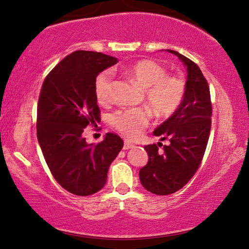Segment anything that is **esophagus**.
I'll return each instance as SVG.
<instances>
[{"label":"esophagus","mask_w":249,"mask_h":249,"mask_svg":"<svg viewBox=\"0 0 249 249\" xmlns=\"http://www.w3.org/2000/svg\"><path fill=\"white\" fill-rule=\"evenodd\" d=\"M134 147V144L133 142H128V141H125L124 142V146H123V149H129V148H133Z\"/></svg>","instance_id":"esophagus-1"}]
</instances>
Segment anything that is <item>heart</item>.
Wrapping results in <instances>:
<instances>
[{
  "mask_svg": "<svg viewBox=\"0 0 249 249\" xmlns=\"http://www.w3.org/2000/svg\"><path fill=\"white\" fill-rule=\"evenodd\" d=\"M142 90L147 104L159 117L174 114L182 103L185 83L180 77L167 75V70L153 60L138 61L126 70ZM113 79L111 71H102L94 81V93L100 104L109 102ZM150 114L146 108L120 109L109 116V123L130 140L138 138L149 123Z\"/></svg>",
  "mask_w": 249,
  "mask_h": 249,
  "instance_id": "b5f03b06",
  "label": "heart"
}]
</instances>
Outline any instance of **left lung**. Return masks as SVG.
<instances>
[{
    "label": "left lung",
    "mask_w": 249,
    "mask_h": 249,
    "mask_svg": "<svg viewBox=\"0 0 249 249\" xmlns=\"http://www.w3.org/2000/svg\"><path fill=\"white\" fill-rule=\"evenodd\" d=\"M183 62L187 69L185 93L182 103L169 119L154 130L155 136L170 144L147 145L148 162L140 170V180L146 190L168 196L189 182L199 168L208 145L212 105L210 89L197 65L175 50L167 49Z\"/></svg>",
    "instance_id": "8db88e82"
}]
</instances>
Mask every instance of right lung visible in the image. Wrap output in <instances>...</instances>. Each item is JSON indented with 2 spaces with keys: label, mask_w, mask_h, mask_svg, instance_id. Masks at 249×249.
<instances>
[{
  "label": "right lung",
  "mask_w": 249,
  "mask_h": 249,
  "mask_svg": "<svg viewBox=\"0 0 249 249\" xmlns=\"http://www.w3.org/2000/svg\"><path fill=\"white\" fill-rule=\"evenodd\" d=\"M119 62L107 54L78 50L46 77L37 105V140L57 182L75 196H91L104 187L109 165L123 147L120 136L107 133L99 144L82 136L100 121L94 81Z\"/></svg>",
  "instance_id": "obj_1"
}]
</instances>
